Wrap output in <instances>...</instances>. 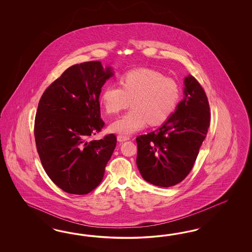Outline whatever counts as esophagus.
<instances>
[{
    "instance_id": "esophagus-1",
    "label": "esophagus",
    "mask_w": 252,
    "mask_h": 252,
    "mask_svg": "<svg viewBox=\"0 0 252 252\" xmlns=\"http://www.w3.org/2000/svg\"><path fill=\"white\" fill-rule=\"evenodd\" d=\"M130 137L128 136H124V135H118L117 136V140L119 141V142H124V141H126V140H128Z\"/></svg>"
}]
</instances>
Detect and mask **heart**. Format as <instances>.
<instances>
[{
    "mask_svg": "<svg viewBox=\"0 0 252 252\" xmlns=\"http://www.w3.org/2000/svg\"><path fill=\"white\" fill-rule=\"evenodd\" d=\"M120 86H106L99 95V102L107 115H115L129 106L132 109L110 126L115 133L130 135L149 124L159 126L175 113L181 98L180 87L174 79L159 71L135 68L126 72Z\"/></svg>",
    "mask_w": 252,
    "mask_h": 252,
    "instance_id": "obj_1",
    "label": "heart"
}]
</instances>
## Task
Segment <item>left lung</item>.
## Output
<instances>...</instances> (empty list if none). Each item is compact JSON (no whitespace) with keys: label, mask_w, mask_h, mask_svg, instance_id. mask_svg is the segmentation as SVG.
<instances>
[{"label":"left lung","mask_w":252,"mask_h":252,"mask_svg":"<svg viewBox=\"0 0 252 252\" xmlns=\"http://www.w3.org/2000/svg\"><path fill=\"white\" fill-rule=\"evenodd\" d=\"M185 98L159 129L137 137V165L147 182L169 188L190 173L211 122L210 105L194 76L185 78Z\"/></svg>","instance_id":"8db88e82"}]
</instances>
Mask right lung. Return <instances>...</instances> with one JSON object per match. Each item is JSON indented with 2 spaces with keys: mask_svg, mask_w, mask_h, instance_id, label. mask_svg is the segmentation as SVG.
<instances>
[{
  "mask_svg": "<svg viewBox=\"0 0 252 252\" xmlns=\"http://www.w3.org/2000/svg\"><path fill=\"white\" fill-rule=\"evenodd\" d=\"M113 75L99 61L72 65L38 101L34 136L39 159L51 180L70 194L85 195L96 189L115 151V134L92 139L105 125L99 96Z\"/></svg>",
  "mask_w": 252,
  "mask_h": 252,
  "instance_id": "add662e5",
  "label": "right lung"
}]
</instances>
